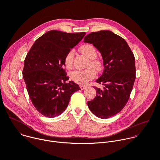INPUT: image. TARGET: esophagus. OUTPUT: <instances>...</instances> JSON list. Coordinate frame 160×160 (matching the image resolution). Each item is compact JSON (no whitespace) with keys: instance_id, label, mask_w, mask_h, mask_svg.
Returning <instances> with one entry per match:
<instances>
[{"instance_id":"obj_1","label":"esophagus","mask_w":160,"mask_h":160,"mask_svg":"<svg viewBox=\"0 0 160 160\" xmlns=\"http://www.w3.org/2000/svg\"><path fill=\"white\" fill-rule=\"evenodd\" d=\"M80 88H81V90H84L85 88H86V87L85 86V85H80Z\"/></svg>"}]
</instances>
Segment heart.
Wrapping results in <instances>:
<instances>
[{"label": "heart", "mask_w": 160, "mask_h": 160, "mask_svg": "<svg viewBox=\"0 0 160 160\" xmlns=\"http://www.w3.org/2000/svg\"><path fill=\"white\" fill-rule=\"evenodd\" d=\"M80 51L85 55L90 61L88 63V66H92L94 69L99 72L102 69L101 62L95 58L97 56V51L95 48L91 44H85L80 48ZM75 56L74 50H70L66 54L64 59V63L68 69H71L73 64V59ZM96 73L95 70L92 68H87L85 70H76L70 73V77L72 80L74 82L80 84L85 85L88 81L94 79L96 77Z\"/></svg>", "instance_id": "heart-1"}]
</instances>
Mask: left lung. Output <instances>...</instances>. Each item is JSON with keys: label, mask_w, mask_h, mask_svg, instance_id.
I'll return each instance as SVG.
<instances>
[{"label": "left lung", "mask_w": 160, "mask_h": 160, "mask_svg": "<svg viewBox=\"0 0 160 160\" xmlns=\"http://www.w3.org/2000/svg\"><path fill=\"white\" fill-rule=\"evenodd\" d=\"M83 42L100 52L104 68L96 81L104 87H94L96 96L87 104L97 117L108 118L120 112L128 101L135 80V57L127 42L109 30L90 33Z\"/></svg>", "instance_id": "obj_1"}]
</instances>
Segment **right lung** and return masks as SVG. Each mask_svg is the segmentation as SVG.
I'll return each instance as SVG.
<instances>
[{"instance_id":"obj_1","label":"right lung","mask_w":160,"mask_h":160,"mask_svg":"<svg viewBox=\"0 0 160 160\" xmlns=\"http://www.w3.org/2000/svg\"><path fill=\"white\" fill-rule=\"evenodd\" d=\"M85 32L70 33L51 30L39 37L28 52L22 77L32 104L43 116L54 118L62 113L72 95L80 90L64 70V59Z\"/></svg>"}]
</instances>
